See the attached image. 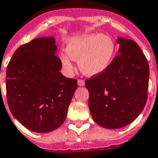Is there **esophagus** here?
I'll use <instances>...</instances> for the list:
<instances>
[{
	"label": "esophagus",
	"instance_id": "esophagus-1",
	"mask_svg": "<svg viewBox=\"0 0 158 158\" xmlns=\"http://www.w3.org/2000/svg\"><path fill=\"white\" fill-rule=\"evenodd\" d=\"M78 85L79 86H84L85 85V82L83 79H79L78 80Z\"/></svg>",
	"mask_w": 158,
	"mask_h": 158
}]
</instances>
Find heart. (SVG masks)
Masks as SVG:
<instances>
[{
    "instance_id": "heart-1",
    "label": "heart",
    "mask_w": 158,
    "mask_h": 158,
    "mask_svg": "<svg viewBox=\"0 0 158 158\" xmlns=\"http://www.w3.org/2000/svg\"><path fill=\"white\" fill-rule=\"evenodd\" d=\"M66 53H61L60 59L64 69L68 74L74 69V61L87 76L103 73L109 67L116 52V44L111 36L101 34H85L69 40Z\"/></svg>"
}]
</instances>
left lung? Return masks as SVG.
<instances>
[{
    "label": "left lung",
    "instance_id": "left-lung-1",
    "mask_svg": "<svg viewBox=\"0 0 158 158\" xmlns=\"http://www.w3.org/2000/svg\"><path fill=\"white\" fill-rule=\"evenodd\" d=\"M118 54L104 72L85 81L94 121L108 129L133 122L148 99L149 65L138 44L118 37Z\"/></svg>",
    "mask_w": 158,
    "mask_h": 158
}]
</instances>
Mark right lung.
<instances>
[{
  "label": "right lung",
  "mask_w": 158,
  "mask_h": 158,
  "mask_svg": "<svg viewBox=\"0 0 158 158\" xmlns=\"http://www.w3.org/2000/svg\"><path fill=\"white\" fill-rule=\"evenodd\" d=\"M53 36L39 37L15 50L6 68V98L11 114L31 131L47 133L63 124L77 80L60 70Z\"/></svg>",
  "instance_id": "add662e5"
}]
</instances>
